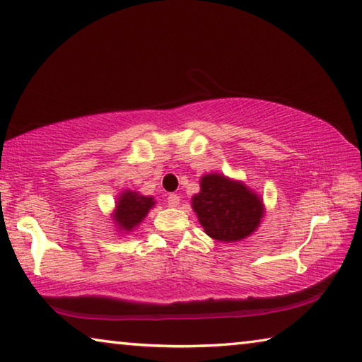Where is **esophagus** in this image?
<instances>
[{"mask_svg": "<svg viewBox=\"0 0 362 362\" xmlns=\"http://www.w3.org/2000/svg\"><path fill=\"white\" fill-rule=\"evenodd\" d=\"M168 204H169V207H177L180 204V196L179 194H169L168 196Z\"/></svg>", "mask_w": 362, "mask_h": 362, "instance_id": "1", "label": "esophagus"}]
</instances>
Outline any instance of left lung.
Segmentation results:
<instances>
[{
  "label": "left lung",
  "mask_w": 362,
  "mask_h": 362,
  "mask_svg": "<svg viewBox=\"0 0 362 362\" xmlns=\"http://www.w3.org/2000/svg\"><path fill=\"white\" fill-rule=\"evenodd\" d=\"M199 187V193L192 198V207L207 236L222 243H236L259 228L265 204L246 183L211 173L201 177Z\"/></svg>",
  "instance_id": "obj_1"
}]
</instances>
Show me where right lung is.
Returning a JSON list of instances; mask_svg holds the SVG:
<instances>
[{"mask_svg": "<svg viewBox=\"0 0 362 362\" xmlns=\"http://www.w3.org/2000/svg\"><path fill=\"white\" fill-rule=\"evenodd\" d=\"M156 201L153 196H144L136 189H122L116 199L112 220L119 233H131L144 222Z\"/></svg>", "mask_w": 362, "mask_h": 362, "instance_id": "add662e5", "label": "right lung"}]
</instances>
